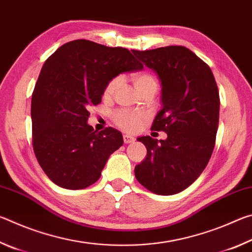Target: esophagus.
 <instances>
[{
    "instance_id": "esophagus-1",
    "label": "esophagus",
    "mask_w": 252,
    "mask_h": 252,
    "mask_svg": "<svg viewBox=\"0 0 252 252\" xmlns=\"http://www.w3.org/2000/svg\"><path fill=\"white\" fill-rule=\"evenodd\" d=\"M134 140H135L134 136H132V135H129V134H125V135H123V141H125L126 144L134 142Z\"/></svg>"
}]
</instances>
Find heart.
Returning <instances> with one entry per match:
<instances>
[{
    "mask_svg": "<svg viewBox=\"0 0 252 252\" xmlns=\"http://www.w3.org/2000/svg\"><path fill=\"white\" fill-rule=\"evenodd\" d=\"M132 82H133L134 87L139 91V93L149 90V89H155V90L158 89V82L156 78L152 74L148 73V72H139V73L133 74V76H132ZM119 84H120V79L119 78H114L111 80L104 89V96L109 97L112 95L114 91L118 89ZM113 120L121 129L133 132L138 130L140 126H141L143 121V116L140 113L132 112V111L119 110L113 114Z\"/></svg>",
    "mask_w": 252,
    "mask_h": 252,
    "instance_id": "obj_1",
    "label": "heart"
}]
</instances>
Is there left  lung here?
<instances>
[{"instance_id": "left-lung-1", "label": "left lung", "mask_w": 252, "mask_h": 252, "mask_svg": "<svg viewBox=\"0 0 252 252\" xmlns=\"http://www.w3.org/2000/svg\"><path fill=\"white\" fill-rule=\"evenodd\" d=\"M131 51L160 80L162 109L152 129L168 134L165 140L136 139L147 157L135 165V178L157 194H176L197 180L211 158L219 125L218 87L207 63L185 46Z\"/></svg>"}]
</instances>
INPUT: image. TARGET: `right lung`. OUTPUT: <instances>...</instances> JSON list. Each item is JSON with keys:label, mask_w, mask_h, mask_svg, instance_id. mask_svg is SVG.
I'll use <instances>...</instances> for the list:
<instances>
[{"label": "right lung", "mask_w": 252, "mask_h": 252, "mask_svg": "<svg viewBox=\"0 0 252 252\" xmlns=\"http://www.w3.org/2000/svg\"><path fill=\"white\" fill-rule=\"evenodd\" d=\"M143 65L127 49L88 40L67 42L42 66L31 104L33 149L55 185L84 189L99 180L109 157L123 144L113 127L97 132L88 125L111 80Z\"/></svg>", "instance_id": "add662e5"}]
</instances>
